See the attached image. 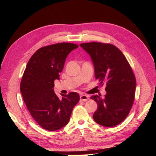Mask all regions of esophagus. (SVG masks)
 <instances>
[{"label":"esophagus","mask_w":156,"mask_h":156,"mask_svg":"<svg viewBox=\"0 0 156 156\" xmlns=\"http://www.w3.org/2000/svg\"><path fill=\"white\" fill-rule=\"evenodd\" d=\"M88 100H89V98L88 96H86V95L80 96V101H87Z\"/></svg>","instance_id":"obj_1"}]
</instances>
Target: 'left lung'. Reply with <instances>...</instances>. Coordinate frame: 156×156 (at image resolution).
<instances>
[{"label":"left lung","instance_id":"obj_1","mask_svg":"<svg viewBox=\"0 0 156 156\" xmlns=\"http://www.w3.org/2000/svg\"><path fill=\"white\" fill-rule=\"evenodd\" d=\"M80 46L90 56L100 84L107 83L105 98L91 97L98 104L93 119L105 127L119 125L133 104L136 79L133 70L124 54L115 45L94 41Z\"/></svg>","mask_w":156,"mask_h":156}]
</instances>
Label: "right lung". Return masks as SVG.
I'll return each mask as SVG.
<instances>
[{"instance_id": "obj_1", "label": "right lung", "mask_w": 156, "mask_h": 156, "mask_svg": "<svg viewBox=\"0 0 156 156\" xmlns=\"http://www.w3.org/2000/svg\"><path fill=\"white\" fill-rule=\"evenodd\" d=\"M78 45L59 43L37 49L28 62L20 84V90L33 119L48 131H56L66 125L75 105L79 101L77 92L61 95L54 92V81L59 79L66 58Z\"/></svg>"}]
</instances>
